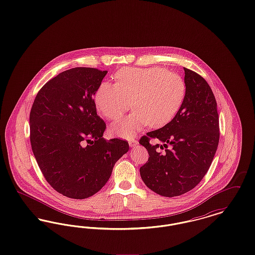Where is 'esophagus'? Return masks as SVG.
Segmentation results:
<instances>
[{"instance_id":"1","label":"esophagus","mask_w":255,"mask_h":255,"mask_svg":"<svg viewBox=\"0 0 255 255\" xmlns=\"http://www.w3.org/2000/svg\"><path fill=\"white\" fill-rule=\"evenodd\" d=\"M128 143H129V146H130L131 148H133V147H135V146L138 144V141L135 140V139H130V140L128 141Z\"/></svg>"}]
</instances>
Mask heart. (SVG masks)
<instances>
[{
    "instance_id": "b5f03b06",
    "label": "heart",
    "mask_w": 255,
    "mask_h": 255,
    "mask_svg": "<svg viewBox=\"0 0 255 255\" xmlns=\"http://www.w3.org/2000/svg\"><path fill=\"white\" fill-rule=\"evenodd\" d=\"M115 78V84L103 82L97 88L95 103L100 114L111 121L120 119L133 105L134 112L111 126V132L122 138H132L148 125L167 124L185 97L182 76L162 68H125Z\"/></svg>"
}]
</instances>
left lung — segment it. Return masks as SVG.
Returning a JSON list of instances; mask_svg holds the SVG:
<instances>
[{
	"label": "left lung",
	"mask_w": 255,
	"mask_h": 255,
	"mask_svg": "<svg viewBox=\"0 0 255 255\" xmlns=\"http://www.w3.org/2000/svg\"><path fill=\"white\" fill-rule=\"evenodd\" d=\"M184 83L185 97L174 119L139 140L149 153L140 177L147 187L164 197L193 189L209 169L218 147L219 116L211 88L201 75L185 68ZM150 138H158L162 144L151 146ZM163 146L161 153L159 149Z\"/></svg>",
	"instance_id": "left-lung-1"
}]
</instances>
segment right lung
Here are the masks:
<instances>
[{
  "mask_svg": "<svg viewBox=\"0 0 255 255\" xmlns=\"http://www.w3.org/2000/svg\"><path fill=\"white\" fill-rule=\"evenodd\" d=\"M107 71L73 68L38 92L29 116L30 143L47 182L60 194L86 199L108 182L127 141L104 139L106 124L93 97Z\"/></svg>",
  "mask_w": 255,
  "mask_h": 255,
  "instance_id": "1",
  "label": "right lung"
}]
</instances>
